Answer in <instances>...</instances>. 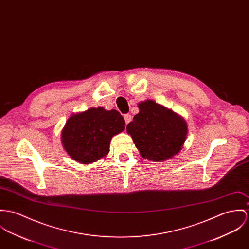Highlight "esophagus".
I'll return each mask as SVG.
<instances>
[{
  "label": "esophagus",
  "mask_w": 249,
  "mask_h": 249,
  "mask_svg": "<svg viewBox=\"0 0 249 249\" xmlns=\"http://www.w3.org/2000/svg\"><path fill=\"white\" fill-rule=\"evenodd\" d=\"M124 121H125L126 124H128V123L131 121V119H132L131 115L129 113L124 114Z\"/></svg>",
  "instance_id": "34e87169"
}]
</instances>
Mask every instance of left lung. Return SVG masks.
<instances>
[{"label": "left lung", "mask_w": 249, "mask_h": 249, "mask_svg": "<svg viewBox=\"0 0 249 249\" xmlns=\"http://www.w3.org/2000/svg\"><path fill=\"white\" fill-rule=\"evenodd\" d=\"M140 112L126 126L143 158L165 160L178 154L187 135L185 121L151 100L138 106Z\"/></svg>", "instance_id": "left-lung-1"}]
</instances>
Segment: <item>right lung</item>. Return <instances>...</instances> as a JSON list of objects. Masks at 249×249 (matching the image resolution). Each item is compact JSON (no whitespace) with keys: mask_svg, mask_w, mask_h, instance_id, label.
Segmentation results:
<instances>
[{"mask_svg":"<svg viewBox=\"0 0 249 249\" xmlns=\"http://www.w3.org/2000/svg\"><path fill=\"white\" fill-rule=\"evenodd\" d=\"M124 124L117 110L90 108L68 119L62 132V142L71 158L91 163L107 155L111 138L124 129Z\"/></svg>","mask_w":249,"mask_h":249,"instance_id":"right-lung-1","label":"right lung"}]
</instances>
